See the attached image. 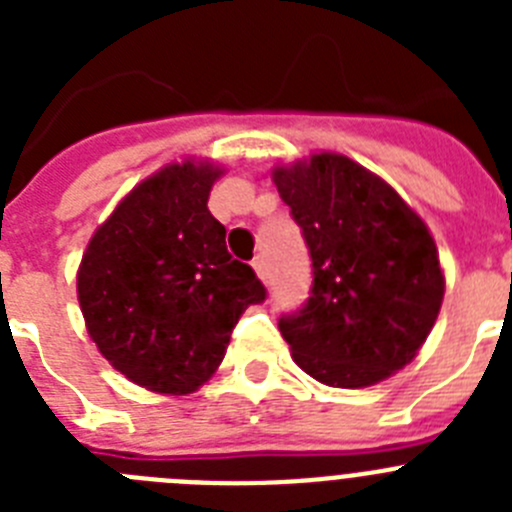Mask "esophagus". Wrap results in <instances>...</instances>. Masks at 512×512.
I'll return each instance as SVG.
<instances>
[{
  "instance_id": "34e87169",
  "label": "esophagus",
  "mask_w": 512,
  "mask_h": 512,
  "mask_svg": "<svg viewBox=\"0 0 512 512\" xmlns=\"http://www.w3.org/2000/svg\"><path fill=\"white\" fill-rule=\"evenodd\" d=\"M253 271L259 274L261 282H269V269H266L264 256H256V259H253Z\"/></svg>"
}]
</instances>
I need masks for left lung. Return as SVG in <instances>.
I'll use <instances>...</instances> for the list:
<instances>
[{
    "mask_svg": "<svg viewBox=\"0 0 512 512\" xmlns=\"http://www.w3.org/2000/svg\"><path fill=\"white\" fill-rule=\"evenodd\" d=\"M312 261L305 305L279 318L302 372L369 387L415 359L443 300L425 223L372 171L338 153L274 171Z\"/></svg>",
    "mask_w": 512,
    "mask_h": 512,
    "instance_id": "obj_1",
    "label": "left lung"
}]
</instances>
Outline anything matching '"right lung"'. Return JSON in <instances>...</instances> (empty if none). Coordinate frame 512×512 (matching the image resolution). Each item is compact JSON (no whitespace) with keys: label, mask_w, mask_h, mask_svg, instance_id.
Listing matches in <instances>:
<instances>
[{"label":"right lung","mask_w":512,"mask_h":512,"mask_svg":"<svg viewBox=\"0 0 512 512\" xmlns=\"http://www.w3.org/2000/svg\"><path fill=\"white\" fill-rule=\"evenodd\" d=\"M210 164H171L99 225L79 266V305L102 356L130 382L189 395L215 374L235 323L266 300L207 210Z\"/></svg>","instance_id":"right-lung-1"}]
</instances>
